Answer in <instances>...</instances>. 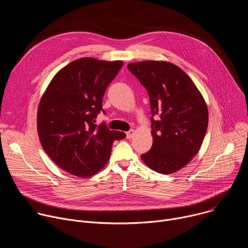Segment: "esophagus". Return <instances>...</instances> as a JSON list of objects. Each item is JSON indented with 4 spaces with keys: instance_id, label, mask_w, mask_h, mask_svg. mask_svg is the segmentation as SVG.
Wrapping results in <instances>:
<instances>
[{
    "instance_id": "obj_1",
    "label": "esophagus",
    "mask_w": 248,
    "mask_h": 248,
    "mask_svg": "<svg viewBox=\"0 0 248 248\" xmlns=\"http://www.w3.org/2000/svg\"><path fill=\"white\" fill-rule=\"evenodd\" d=\"M133 135H134V130H133V129H130V130H128V131L126 132V138H127V139L132 138Z\"/></svg>"
}]
</instances>
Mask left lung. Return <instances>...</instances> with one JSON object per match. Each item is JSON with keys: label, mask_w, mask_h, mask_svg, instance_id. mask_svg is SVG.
I'll list each match as a JSON object with an SVG mask.
<instances>
[{"label": "left lung", "mask_w": 248, "mask_h": 248, "mask_svg": "<svg viewBox=\"0 0 248 248\" xmlns=\"http://www.w3.org/2000/svg\"><path fill=\"white\" fill-rule=\"evenodd\" d=\"M149 95L153 145L141 155L151 170L172 173L198 153L208 126L206 102L191 78L169 62L145 61L127 64Z\"/></svg>", "instance_id": "1"}]
</instances>
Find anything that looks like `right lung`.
<instances>
[{
    "mask_svg": "<svg viewBox=\"0 0 248 248\" xmlns=\"http://www.w3.org/2000/svg\"><path fill=\"white\" fill-rule=\"evenodd\" d=\"M123 64L81 58L59 70L45 90L37 112L38 136L44 151L65 171L80 178L95 174L108 163L114 141L125 137L94 124L103 111L104 93Z\"/></svg>",
    "mask_w": 248,
    "mask_h": 248,
    "instance_id": "add662e5",
    "label": "right lung"
}]
</instances>
